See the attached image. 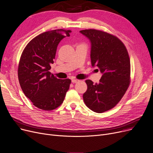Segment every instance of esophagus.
Instances as JSON below:
<instances>
[{
    "label": "esophagus",
    "mask_w": 153,
    "mask_h": 153,
    "mask_svg": "<svg viewBox=\"0 0 153 153\" xmlns=\"http://www.w3.org/2000/svg\"><path fill=\"white\" fill-rule=\"evenodd\" d=\"M78 82H79V79H71V82H72L73 83H76Z\"/></svg>",
    "instance_id": "1"
}]
</instances>
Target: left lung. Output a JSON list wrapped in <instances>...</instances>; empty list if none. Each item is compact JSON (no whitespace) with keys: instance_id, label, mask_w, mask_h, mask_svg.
Here are the masks:
<instances>
[{"instance_id":"left-lung-1","label":"left lung","mask_w":153,"mask_h":153,"mask_svg":"<svg viewBox=\"0 0 153 153\" xmlns=\"http://www.w3.org/2000/svg\"><path fill=\"white\" fill-rule=\"evenodd\" d=\"M91 42V60L102 74L98 84L90 79L83 97L93 111L102 113L114 107L130 83V60L124 44L115 36L94 29L79 31ZM98 70V69H97Z\"/></svg>"}]
</instances>
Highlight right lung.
Instances as JSON below:
<instances>
[{"label":"right lung","instance_id":"right-lung-1","mask_svg":"<svg viewBox=\"0 0 153 153\" xmlns=\"http://www.w3.org/2000/svg\"><path fill=\"white\" fill-rule=\"evenodd\" d=\"M71 30L46 31L31 40L20 59L18 76L25 95L38 108L52 111L60 106L68 90L71 79H58L49 70L60 41Z\"/></svg>","mask_w":153,"mask_h":153}]
</instances>
